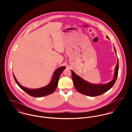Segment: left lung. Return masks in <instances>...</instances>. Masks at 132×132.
<instances>
[{
    "mask_svg": "<svg viewBox=\"0 0 132 132\" xmlns=\"http://www.w3.org/2000/svg\"><path fill=\"white\" fill-rule=\"evenodd\" d=\"M109 39V37L106 36ZM115 52L117 54V51L114 47ZM119 71V60L118 59V63L116 65L114 71V76L113 79L110 82L105 84H92L84 80L80 77L75 73L72 70L71 75L73 85L76 90L81 94L90 97H95L102 95L105 92L109 90L115 84L118 75Z\"/></svg>",
    "mask_w": 132,
    "mask_h": 132,
    "instance_id": "left-lung-1",
    "label": "left lung"
}]
</instances>
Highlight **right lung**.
Returning <instances> with one entry per match:
<instances>
[{
  "label": "right lung",
  "instance_id": "add662e5",
  "mask_svg": "<svg viewBox=\"0 0 132 132\" xmlns=\"http://www.w3.org/2000/svg\"><path fill=\"white\" fill-rule=\"evenodd\" d=\"M66 67L64 66H62L57 68L55 71L52 79L48 85H47L45 87L39 88V89H28L22 86L18 82L14 76V74H13V75L14 79L16 83L18 84V85L19 86V87L22 90H23L24 91L27 93L29 95L34 97H42L49 95L50 94H52V93L54 92L56 88H57L60 75L62 73V71Z\"/></svg>",
  "mask_w": 132,
  "mask_h": 132
}]
</instances>
